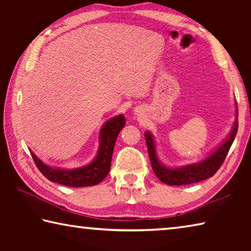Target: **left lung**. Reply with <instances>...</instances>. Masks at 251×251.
Instances as JSON below:
<instances>
[{"label":"left lung","instance_id":"left-lung-1","mask_svg":"<svg viewBox=\"0 0 251 251\" xmlns=\"http://www.w3.org/2000/svg\"><path fill=\"white\" fill-rule=\"evenodd\" d=\"M237 130L238 122L236 120L229 137L208 158L198 164L187 165V166L180 168H168L159 163L158 158H157L154 139H152V136L150 131H146L145 139L152 171L156 174V176L159 178V180L163 181L164 184L171 186L195 184V182H199L212 177L223 165L225 158H226L233 139L237 135Z\"/></svg>","mask_w":251,"mask_h":251}]
</instances>
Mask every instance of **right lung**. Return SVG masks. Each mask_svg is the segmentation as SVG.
<instances>
[{
	"mask_svg": "<svg viewBox=\"0 0 251 251\" xmlns=\"http://www.w3.org/2000/svg\"><path fill=\"white\" fill-rule=\"evenodd\" d=\"M125 124L126 120L123 115H118L106 122L100 134V144L99 152L95 159L87 166L71 169V171L52 168L45 165L31 151L34 163L49 180L57 184L69 187H86L100 184L109 173L116 138Z\"/></svg>",
	"mask_w": 251,
	"mask_h": 251,
	"instance_id": "right-lung-1",
	"label": "right lung"
}]
</instances>
